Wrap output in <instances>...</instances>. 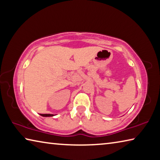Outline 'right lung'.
Wrapping results in <instances>:
<instances>
[{
  "mask_svg": "<svg viewBox=\"0 0 160 160\" xmlns=\"http://www.w3.org/2000/svg\"><path fill=\"white\" fill-rule=\"evenodd\" d=\"M42 116H44V117H51V116H53L55 115L53 114H50V113H46V114H40Z\"/></svg>",
  "mask_w": 160,
  "mask_h": 160,
  "instance_id": "1",
  "label": "right lung"
}]
</instances>
